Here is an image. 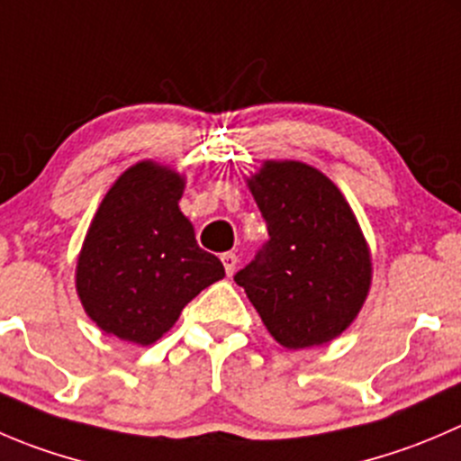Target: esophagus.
<instances>
[{"label": "esophagus", "mask_w": 461, "mask_h": 461, "mask_svg": "<svg viewBox=\"0 0 461 461\" xmlns=\"http://www.w3.org/2000/svg\"><path fill=\"white\" fill-rule=\"evenodd\" d=\"M221 261H222V266H225V272L227 275H234V270H236V263H239V257H236L234 252H225L221 257Z\"/></svg>", "instance_id": "obj_1"}]
</instances>
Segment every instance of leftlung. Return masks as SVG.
I'll return each instance as SVG.
<instances>
[{"instance_id":"obj_1","label":"left lung","mask_w":461,"mask_h":461,"mask_svg":"<svg viewBox=\"0 0 461 461\" xmlns=\"http://www.w3.org/2000/svg\"><path fill=\"white\" fill-rule=\"evenodd\" d=\"M248 185L270 239L234 281L288 349L338 338L372 281L354 212L329 177L302 162H266Z\"/></svg>"}]
</instances>
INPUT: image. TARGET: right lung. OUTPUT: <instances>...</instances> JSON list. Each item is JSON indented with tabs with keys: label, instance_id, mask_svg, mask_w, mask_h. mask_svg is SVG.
Masks as SVG:
<instances>
[{
	"label": "right lung",
	"instance_id": "right-lung-1",
	"mask_svg": "<svg viewBox=\"0 0 461 461\" xmlns=\"http://www.w3.org/2000/svg\"><path fill=\"white\" fill-rule=\"evenodd\" d=\"M182 189L177 173L141 162L103 198L80 249L76 288L105 333L153 344L200 290L225 276L177 207Z\"/></svg>",
	"mask_w": 461,
	"mask_h": 461
}]
</instances>
